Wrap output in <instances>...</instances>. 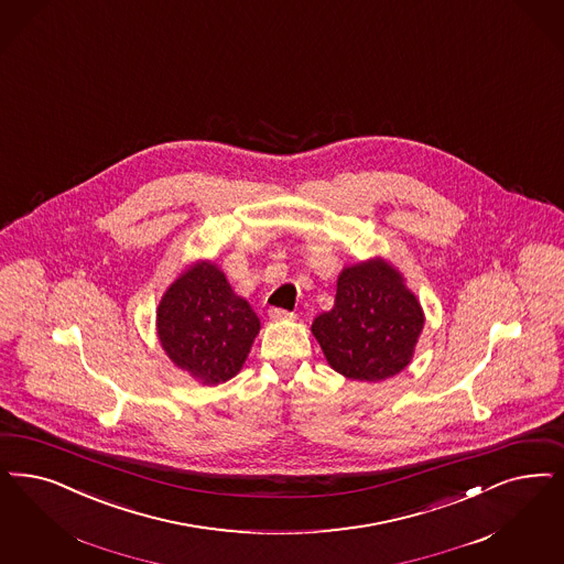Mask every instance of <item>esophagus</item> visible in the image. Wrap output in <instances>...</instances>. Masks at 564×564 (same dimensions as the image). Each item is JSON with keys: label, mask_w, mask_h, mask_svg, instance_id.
I'll return each instance as SVG.
<instances>
[{"label": "esophagus", "mask_w": 564, "mask_h": 564, "mask_svg": "<svg viewBox=\"0 0 564 564\" xmlns=\"http://www.w3.org/2000/svg\"><path fill=\"white\" fill-rule=\"evenodd\" d=\"M269 316L274 323H285V321H295V314L293 312L281 311V308H271Z\"/></svg>", "instance_id": "obj_1"}]
</instances>
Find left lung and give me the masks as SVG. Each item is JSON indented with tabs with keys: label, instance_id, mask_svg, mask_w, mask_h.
<instances>
[{
	"label": "left lung",
	"instance_id": "1",
	"mask_svg": "<svg viewBox=\"0 0 564 564\" xmlns=\"http://www.w3.org/2000/svg\"><path fill=\"white\" fill-rule=\"evenodd\" d=\"M423 327L425 312L404 274L375 256L344 267L333 308L311 329L330 369L377 383L409 367Z\"/></svg>",
	"mask_w": 564,
	"mask_h": 564
}]
</instances>
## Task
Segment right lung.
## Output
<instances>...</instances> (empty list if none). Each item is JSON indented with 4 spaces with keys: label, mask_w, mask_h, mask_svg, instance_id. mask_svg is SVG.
<instances>
[{
    "label": "right lung",
    "mask_w": 564,
    "mask_h": 564,
    "mask_svg": "<svg viewBox=\"0 0 564 564\" xmlns=\"http://www.w3.org/2000/svg\"><path fill=\"white\" fill-rule=\"evenodd\" d=\"M160 346L176 369L202 386H220L246 365L260 318L213 260H195L155 308Z\"/></svg>",
    "instance_id": "1"
}]
</instances>
